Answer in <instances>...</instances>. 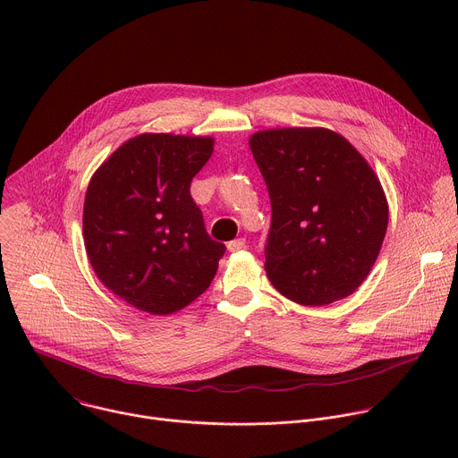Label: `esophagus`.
<instances>
[{"label": "esophagus", "mask_w": 458, "mask_h": 458, "mask_svg": "<svg viewBox=\"0 0 458 458\" xmlns=\"http://www.w3.org/2000/svg\"><path fill=\"white\" fill-rule=\"evenodd\" d=\"M226 248H228V251H239V250H242V248H246V239H242V237H239V239H233V241H230L228 244H226Z\"/></svg>", "instance_id": "34e87169"}]
</instances>
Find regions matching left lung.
<instances>
[{
  "instance_id": "1",
  "label": "left lung",
  "mask_w": 458,
  "mask_h": 458,
  "mask_svg": "<svg viewBox=\"0 0 458 458\" xmlns=\"http://www.w3.org/2000/svg\"><path fill=\"white\" fill-rule=\"evenodd\" d=\"M272 225L265 270L284 297L324 306L353 293L378 257L387 201L368 161L328 128H274L250 138Z\"/></svg>"
}]
</instances>
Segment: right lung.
I'll list each match as a JSON object with an SVG mask.
<instances>
[{
    "label": "right lung",
    "instance_id": "1",
    "mask_svg": "<svg viewBox=\"0 0 458 458\" xmlns=\"http://www.w3.org/2000/svg\"><path fill=\"white\" fill-rule=\"evenodd\" d=\"M212 138L141 134L92 175L83 235L99 281L134 308L168 315L198 299L226 246L214 241L190 195Z\"/></svg>",
    "mask_w": 458,
    "mask_h": 458
}]
</instances>
